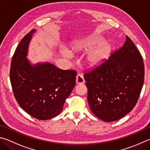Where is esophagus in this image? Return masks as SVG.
<instances>
[{
	"label": "esophagus",
	"instance_id": "34e87169",
	"mask_svg": "<svg viewBox=\"0 0 150 150\" xmlns=\"http://www.w3.org/2000/svg\"><path fill=\"white\" fill-rule=\"evenodd\" d=\"M85 82V80H84V78L82 76V75H81L80 74H78L76 76V83L78 85H80V84H83V83H84Z\"/></svg>",
	"mask_w": 150,
	"mask_h": 150
}]
</instances>
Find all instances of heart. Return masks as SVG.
I'll return each mask as SVG.
<instances>
[{
    "mask_svg": "<svg viewBox=\"0 0 150 150\" xmlns=\"http://www.w3.org/2000/svg\"><path fill=\"white\" fill-rule=\"evenodd\" d=\"M103 41V38L98 35H87L74 40L71 43L72 51L80 52L88 51L96 45ZM112 49V45L109 42H105L101 45L91 50L86 55V62L89 67L97 68L101 66L109 59ZM60 52L63 57L67 59L72 57L70 51L66 47L60 49Z\"/></svg>",
    "mask_w": 150,
    "mask_h": 150,
    "instance_id": "b5f03b06",
    "label": "heart"
}]
</instances>
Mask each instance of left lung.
<instances>
[{
	"instance_id": "left-lung-1",
	"label": "left lung",
	"mask_w": 150,
	"mask_h": 150,
	"mask_svg": "<svg viewBox=\"0 0 150 150\" xmlns=\"http://www.w3.org/2000/svg\"><path fill=\"white\" fill-rule=\"evenodd\" d=\"M88 101L91 112L105 122L121 119L136 105L144 80L143 59L132 40L104 64L85 74Z\"/></svg>"
}]
</instances>
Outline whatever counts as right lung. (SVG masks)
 I'll use <instances>...</instances> for the list:
<instances>
[{
	"label": "right lung",
	"mask_w": 150,
	"mask_h": 150,
	"mask_svg": "<svg viewBox=\"0 0 150 150\" xmlns=\"http://www.w3.org/2000/svg\"><path fill=\"white\" fill-rule=\"evenodd\" d=\"M36 30L23 37L12 57L10 78L19 105L31 117L48 120L62 111L76 85V72L59 69L51 63L32 64L27 59L29 45Z\"/></svg>",
	"instance_id": "right-lung-1"
}]
</instances>
